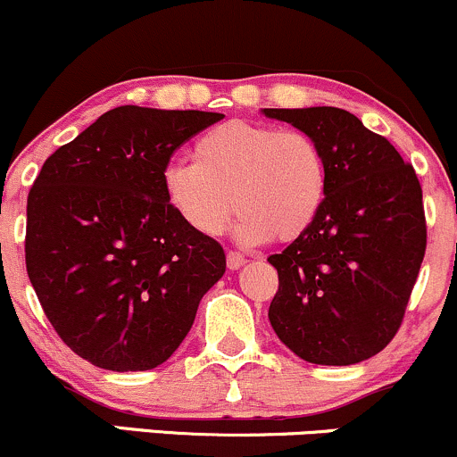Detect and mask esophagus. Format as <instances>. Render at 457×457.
Segmentation results:
<instances>
[{"mask_svg": "<svg viewBox=\"0 0 457 457\" xmlns=\"http://www.w3.org/2000/svg\"><path fill=\"white\" fill-rule=\"evenodd\" d=\"M245 262H247V260H245L243 253H238V252H229L228 253V269L229 270H238Z\"/></svg>", "mask_w": 457, "mask_h": 457, "instance_id": "obj_1", "label": "esophagus"}]
</instances>
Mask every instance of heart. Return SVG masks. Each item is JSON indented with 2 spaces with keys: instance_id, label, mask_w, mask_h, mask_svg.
<instances>
[{
  "instance_id": "obj_1",
  "label": "heart",
  "mask_w": 457,
  "mask_h": 457,
  "mask_svg": "<svg viewBox=\"0 0 457 457\" xmlns=\"http://www.w3.org/2000/svg\"><path fill=\"white\" fill-rule=\"evenodd\" d=\"M162 188L173 212L202 237H219L237 204L240 243H290L319 217L328 167L305 132L234 119L195 140L193 160L169 162Z\"/></svg>"
}]
</instances>
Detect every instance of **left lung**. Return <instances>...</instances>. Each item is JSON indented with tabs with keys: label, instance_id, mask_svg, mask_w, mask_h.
Masks as SVG:
<instances>
[{
	"label": "left lung",
	"instance_id": "8db88e82",
	"mask_svg": "<svg viewBox=\"0 0 457 457\" xmlns=\"http://www.w3.org/2000/svg\"><path fill=\"white\" fill-rule=\"evenodd\" d=\"M319 143L328 190L312 228L269 255L270 328L325 367L373 358L397 334L425 255L423 190L397 149L343 108H264Z\"/></svg>",
	"mask_w": 457,
	"mask_h": 457
}]
</instances>
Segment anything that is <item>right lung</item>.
<instances>
[{
	"mask_svg": "<svg viewBox=\"0 0 457 457\" xmlns=\"http://www.w3.org/2000/svg\"><path fill=\"white\" fill-rule=\"evenodd\" d=\"M223 119L119 106L45 160L28 195L25 267L49 323L99 369L149 370L193 328L223 247L164 197L175 149Z\"/></svg>",
	"mask_w": 457,
	"mask_h": 457,
	"instance_id": "obj_1",
	"label": "right lung"
}]
</instances>
